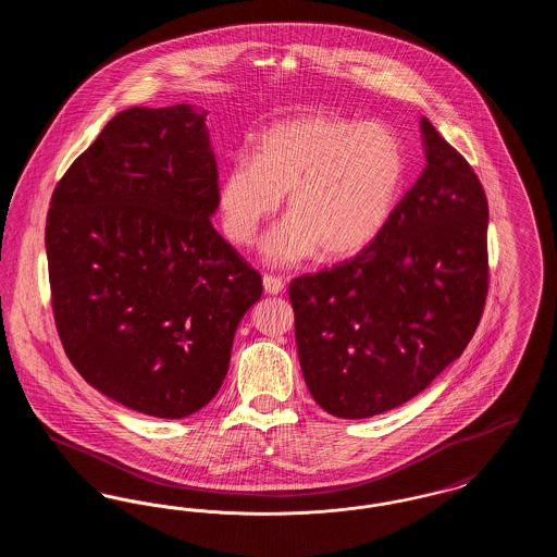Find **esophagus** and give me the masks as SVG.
<instances>
[{
	"mask_svg": "<svg viewBox=\"0 0 557 557\" xmlns=\"http://www.w3.org/2000/svg\"><path fill=\"white\" fill-rule=\"evenodd\" d=\"M263 288H265L267 294H282L284 292V282L280 277H275V275H265L263 277Z\"/></svg>",
	"mask_w": 557,
	"mask_h": 557,
	"instance_id": "obj_1",
	"label": "esophagus"
}]
</instances>
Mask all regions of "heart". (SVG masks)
Returning a JSON list of instances; mask_svg holds the SVG:
<instances>
[{"mask_svg":"<svg viewBox=\"0 0 557 557\" xmlns=\"http://www.w3.org/2000/svg\"><path fill=\"white\" fill-rule=\"evenodd\" d=\"M405 173L403 144L386 125L325 114L280 121L259 135L255 159L238 157L223 173V232L238 246L255 244L288 194L290 216L267 236V261L296 265L319 250L350 259L388 225Z\"/></svg>","mask_w":557,"mask_h":557,"instance_id":"obj_1","label":"heart"}]
</instances>
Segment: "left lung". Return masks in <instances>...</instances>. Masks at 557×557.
Segmentation results:
<instances>
[{
    "mask_svg": "<svg viewBox=\"0 0 557 557\" xmlns=\"http://www.w3.org/2000/svg\"><path fill=\"white\" fill-rule=\"evenodd\" d=\"M425 166L355 259L292 280L300 370L327 413L363 420L420 395L472 341L488 290L482 184L422 119Z\"/></svg>",
    "mask_w": 557,
    "mask_h": 557,
    "instance_id": "obj_1",
    "label": "left lung"
}]
</instances>
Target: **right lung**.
Returning a JSON list of instances; mask_svg holds the SVG:
<instances>
[{"instance_id": "obj_1", "label": "right lung", "mask_w": 557, "mask_h": 557, "mask_svg": "<svg viewBox=\"0 0 557 557\" xmlns=\"http://www.w3.org/2000/svg\"><path fill=\"white\" fill-rule=\"evenodd\" d=\"M207 110L119 112L53 189L46 252L75 370L133 411L180 420L211 400L263 280L212 227Z\"/></svg>"}]
</instances>
